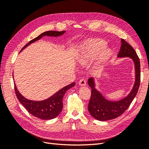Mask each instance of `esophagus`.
Listing matches in <instances>:
<instances>
[{
  "mask_svg": "<svg viewBox=\"0 0 149 149\" xmlns=\"http://www.w3.org/2000/svg\"><path fill=\"white\" fill-rule=\"evenodd\" d=\"M79 84L80 86H85L86 84V81L84 79H81L79 81Z\"/></svg>",
  "mask_w": 149,
  "mask_h": 149,
  "instance_id": "1",
  "label": "esophagus"
}]
</instances>
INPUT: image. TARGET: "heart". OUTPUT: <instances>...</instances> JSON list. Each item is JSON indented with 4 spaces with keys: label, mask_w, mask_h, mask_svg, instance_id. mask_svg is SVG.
I'll use <instances>...</instances> for the list:
<instances>
[{
    "label": "heart",
    "mask_w": 149,
    "mask_h": 149,
    "mask_svg": "<svg viewBox=\"0 0 149 149\" xmlns=\"http://www.w3.org/2000/svg\"><path fill=\"white\" fill-rule=\"evenodd\" d=\"M106 43L104 41L101 40H96L89 42L84 47L79 62L81 63L86 62L88 60L96 58L100 54V57L102 60L105 59L110 54V50L108 49H104Z\"/></svg>",
    "instance_id": "obj_1"
}]
</instances>
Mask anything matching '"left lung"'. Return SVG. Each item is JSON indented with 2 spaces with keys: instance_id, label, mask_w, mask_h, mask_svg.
I'll list each match as a JSON object with an SVG mask.
<instances>
[{
  "instance_id": "1",
  "label": "left lung",
  "mask_w": 149,
  "mask_h": 149,
  "mask_svg": "<svg viewBox=\"0 0 149 149\" xmlns=\"http://www.w3.org/2000/svg\"><path fill=\"white\" fill-rule=\"evenodd\" d=\"M121 46L118 57H130L133 60L136 69V81L131 92L129 95L119 101H109L104 97L102 94L94 88L93 78H90L88 82L91 88V96L88 104L89 113L99 120L105 121L115 119L121 116L128 109L130 104L137 95L141 82V64L139 56L132 46L121 39Z\"/></svg>"
}]
</instances>
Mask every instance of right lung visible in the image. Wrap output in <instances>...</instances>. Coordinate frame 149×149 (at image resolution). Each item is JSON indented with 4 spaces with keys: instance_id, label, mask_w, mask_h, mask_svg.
Listing matches in <instances>:
<instances>
[{
    "instance_id": "obj_1",
    "label": "right lung",
    "mask_w": 149,
    "mask_h": 149,
    "mask_svg": "<svg viewBox=\"0 0 149 149\" xmlns=\"http://www.w3.org/2000/svg\"><path fill=\"white\" fill-rule=\"evenodd\" d=\"M65 31H48L40 34L37 37L30 40V41L25 45L22 49H23L29 45L30 44L33 43L37 40L41 38L43 36H51V37H58L63 34ZM74 83H72L68 84L63 88L61 89L53 96L47 99L46 100L42 101H34L26 100L24 96H22L20 93L18 91L16 86L14 85V89L15 94L18 100L21 102L25 109L28 111L29 113L31 115L43 120L52 119L56 118L59 115L63 109V97L65 93L67 90L74 86Z\"/></svg>"
}]
</instances>
